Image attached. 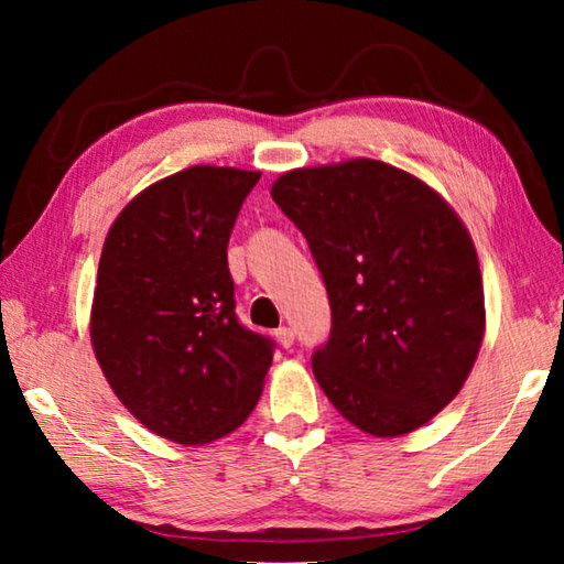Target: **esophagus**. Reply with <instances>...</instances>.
I'll list each match as a JSON object with an SVG mask.
<instances>
[{
	"label": "esophagus",
	"instance_id": "obj_1",
	"mask_svg": "<svg viewBox=\"0 0 564 564\" xmlns=\"http://www.w3.org/2000/svg\"><path fill=\"white\" fill-rule=\"evenodd\" d=\"M275 340H279L283 348H291V346H293V330L281 326L279 330H275Z\"/></svg>",
	"mask_w": 564,
	"mask_h": 564
}]
</instances>
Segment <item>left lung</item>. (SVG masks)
Returning a JSON list of instances; mask_svg holds the SVG:
<instances>
[{
	"label": "left lung",
	"instance_id": "obj_1",
	"mask_svg": "<svg viewBox=\"0 0 564 564\" xmlns=\"http://www.w3.org/2000/svg\"><path fill=\"white\" fill-rule=\"evenodd\" d=\"M271 196L328 291L330 338L313 352L323 393L368 435L423 427L460 393L485 336L482 273L460 216L376 159L285 171Z\"/></svg>",
	"mask_w": 564,
	"mask_h": 564
}]
</instances>
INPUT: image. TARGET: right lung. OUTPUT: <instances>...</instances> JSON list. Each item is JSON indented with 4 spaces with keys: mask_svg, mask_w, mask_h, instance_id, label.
Masks as SVG:
<instances>
[{
    "mask_svg": "<svg viewBox=\"0 0 564 564\" xmlns=\"http://www.w3.org/2000/svg\"><path fill=\"white\" fill-rule=\"evenodd\" d=\"M259 171L191 166L147 186L101 248L89 336L101 373L151 433L204 445L263 393L273 343L236 318L228 238Z\"/></svg>",
    "mask_w": 564,
    "mask_h": 564,
    "instance_id": "right-lung-1",
    "label": "right lung"
}]
</instances>
